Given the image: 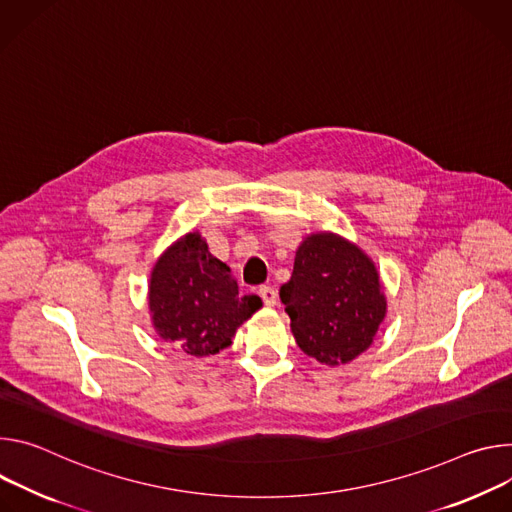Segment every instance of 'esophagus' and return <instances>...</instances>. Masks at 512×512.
Instances as JSON below:
<instances>
[{
	"instance_id": "obj_1",
	"label": "esophagus",
	"mask_w": 512,
	"mask_h": 512,
	"mask_svg": "<svg viewBox=\"0 0 512 512\" xmlns=\"http://www.w3.org/2000/svg\"><path fill=\"white\" fill-rule=\"evenodd\" d=\"M260 297L266 307H274L278 303V293L272 287H260Z\"/></svg>"
}]
</instances>
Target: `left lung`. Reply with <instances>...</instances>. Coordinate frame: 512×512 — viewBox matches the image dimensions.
Returning <instances> with one entry per match:
<instances>
[{"mask_svg": "<svg viewBox=\"0 0 512 512\" xmlns=\"http://www.w3.org/2000/svg\"><path fill=\"white\" fill-rule=\"evenodd\" d=\"M297 346L325 366L364 354L386 317V295L374 260L333 232L309 234L280 287Z\"/></svg>", "mask_w": 512, "mask_h": 512, "instance_id": "8db88e82", "label": "left lung"}]
</instances>
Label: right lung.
Segmentation results:
<instances>
[{
    "label": "right lung",
    "mask_w": 512,
    "mask_h": 512,
    "mask_svg": "<svg viewBox=\"0 0 512 512\" xmlns=\"http://www.w3.org/2000/svg\"><path fill=\"white\" fill-rule=\"evenodd\" d=\"M260 307L258 295L240 297L230 266L209 252L197 230L170 244L150 272L148 309L154 331L195 358L232 346L238 327Z\"/></svg>",
    "instance_id": "add662e5"
}]
</instances>
